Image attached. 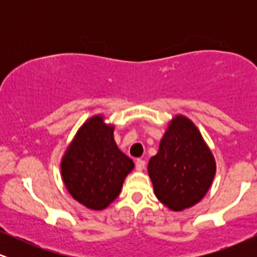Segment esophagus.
<instances>
[{"mask_svg": "<svg viewBox=\"0 0 257 257\" xmlns=\"http://www.w3.org/2000/svg\"><path fill=\"white\" fill-rule=\"evenodd\" d=\"M145 161H141V159H138L137 162H135V168H137L138 172H143L144 169H145Z\"/></svg>", "mask_w": 257, "mask_h": 257, "instance_id": "34e87169", "label": "esophagus"}]
</instances>
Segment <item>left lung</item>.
Returning <instances> with one entry per match:
<instances>
[{"label": "left lung", "instance_id": "left-lung-1", "mask_svg": "<svg viewBox=\"0 0 257 257\" xmlns=\"http://www.w3.org/2000/svg\"><path fill=\"white\" fill-rule=\"evenodd\" d=\"M147 172L159 202L169 210L182 211L204 198L216 162L196 124L179 113L168 123Z\"/></svg>", "mask_w": 257, "mask_h": 257}]
</instances>
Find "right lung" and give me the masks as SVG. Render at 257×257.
<instances>
[{"label": "right lung", "instance_id": "obj_1", "mask_svg": "<svg viewBox=\"0 0 257 257\" xmlns=\"http://www.w3.org/2000/svg\"><path fill=\"white\" fill-rule=\"evenodd\" d=\"M114 125L104 113L78 128L61 157V179L72 198L91 210H104L119 196L134 163L117 146Z\"/></svg>", "mask_w": 257, "mask_h": 257}]
</instances>
